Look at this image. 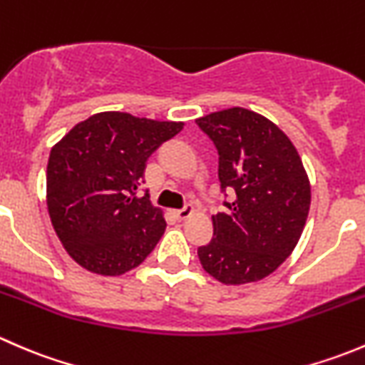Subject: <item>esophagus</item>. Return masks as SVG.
Segmentation results:
<instances>
[{
  "mask_svg": "<svg viewBox=\"0 0 365 365\" xmlns=\"http://www.w3.org/2000/svg\"><path fill=\"white\" fill-rule=\"evenodd\" d=\"M173 213H175L176 219L183 220V219H187V217H189V215H192V213H194V206L192 205H185V206H183V208L175 210V212H173Z\"/></svg>",
  "mask_w": 365,
  "mask_h": 365,
  "instance_id": "obj_1",
  "label": "esophagus"
}]
</instances>
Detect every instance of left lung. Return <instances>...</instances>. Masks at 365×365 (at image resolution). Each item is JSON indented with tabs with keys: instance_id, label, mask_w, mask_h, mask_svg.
Wrapping results in <instances>:
<instances>
[{
	"instance_id": "1",
	"label": "left lung",
	"mask_w": 365,
	"mask_h": 365,
	"mask_svg": "<svg viewBox=\"0 0 365 365\" xmlns=\"http://www.w3.org/2000/svg\"><path fill=\"white\" fill-rule=\"evenodd\" d=\"M196 123L219 153L226 206L212 217L213 238L197 256L224 284L259 281L292 254L304 231L311 185L300 155L277 125L249 109L212 113Z\"/></svg>"
}]
</instances>
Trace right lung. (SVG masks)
Instances as JSON below:
<instances>
[{"instance_id": "right-lung-1", "label": "right lung", "mask_w": 365, "mask_h": 365, "mask_svg": "<svg viewBox=\"0 0 365 365\" xmlns=\"http://www.w3.org/2000/svg\"><path fill=\"white\" fill-rule=\"evenodd\" d=\"M182 128L176 121L101 113L77 123L51 150V222L81 267L121 275L155 249L165 220L143 189L146 162Z\"/></svg>"}]
</instances>
